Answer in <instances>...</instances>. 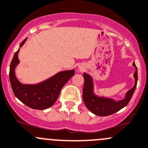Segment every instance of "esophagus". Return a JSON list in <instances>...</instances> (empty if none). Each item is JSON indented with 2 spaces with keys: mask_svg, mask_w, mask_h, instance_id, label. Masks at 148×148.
<instances>
[{
  "mask_svg": "<svg viewBox=\"0 0 148 148\" xmlns=\"http://www.w3.org/2000/svg\"><path fill=\"white\" fill-rule=\"evenodd\" d=\"M79 69L81 70H83L84 69V66H82V65H80L79 66Z\"/></svg>",
  "mask_w": 148,
  "mask_h": 148,
  "instance_id": "1",
  "label": "esophagus"
}]
</instances>
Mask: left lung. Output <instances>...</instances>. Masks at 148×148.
I'll use <instances>...</instances> for the list:
<instances>
[{
	"label": "left lung",
	"mask_w": 148,
	"mask_h": 148,
	"mask_svg": "<svg viewBox=\"0 0 148 148\" xmlns=\"http://www.w3.org/2000/svg\"><path fill=\"white\" fill-rule=\"evenodd\" d=\"M136 71L134 74L135 79V84L132 89L126 92L124 99L120 101L113 100L112 99H108L105 97H99L94 94L92 78L89 75L84 73V86L83 89V99L86 108L94 114L99 116H107L112 115L118 112L128 105L132 99L137 84V67L135 63H133Z\"/></svg>",
	"instance_id": "left-lung-1"
}]
</instances>
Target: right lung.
<instances>
[{"label":"right lung","instance_id":"right-lung-1","mask_svg":"<svg viewBox=\"0 0 148 148\" xmlns=\"http://www.w3.org/2000/svg\"><path fill=\"white\" fill-rule=\"evenodd\" d=\"M26 40L25 38L21 43L20 47ZM19 49L14 54L10 64L9 78L14 94L22 103L30 108L45 110L50 108L57 101L64 84L75 74V70L60 72L51 78L36 85L22 84L16 78L14 71L15 67L19 62Z\"/></svg>","mask_w":148,"mask_h":148}]
</instances>
